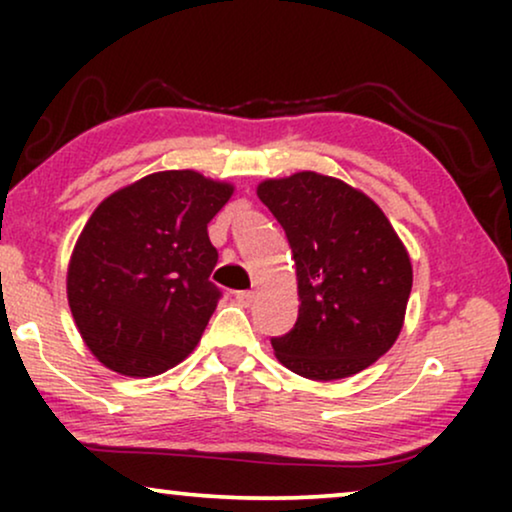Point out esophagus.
<instances>
[{"instance_id":"obj_1","label":"esophagus","mask_w":512,"mask_h":512,"mask_svg":"<svg viewBox=\"0 0 512 512\" xmlns=\"http://www.w3.org/2000/svg\"><path fill=\"white\" fill-rule=\"evenodd\" d=\"M235 298H237V303H240V305L249 307L256 300V291H237Z\"/></svg>"}]
</instances>
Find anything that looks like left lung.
<instances>
[{"label": "left lung", "mask_w": 512, "mask_h": 512, "mask_svg": "<svg viewBox=\"0 0 512 512\" xmlns=\"http://www.w3.org/2000/svg\"><path fill=\"white\" fill-rule=\"evenodd\" d=\"M284 228L298 277V321L272 338L279 363L307 380H340L387 354L403 328L412 265L366 193L317 172L258 184Z\"/></svg>", "instance_id": "1"}]
</instances>
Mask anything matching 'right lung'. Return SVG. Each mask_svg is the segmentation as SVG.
Returning a JSON list of instances; mask_svg holds the SVG:
<instances>
[{"mask_svg": "<svg viewBox=\"0 0 512 512\" xmlns=\"http://www.w3.org/2000/svg\"><path fill=\"white\" fill-rule=\"evenodd\" d=\"M230 195L223 181L167 170L97 205L67 270L69 310L97 361L151 377L193 352L221 298L207 223Z\"/></svg>", "mask_w": 512, "mask_h": 512, "instance_id": "add662e5", "label": "right lung"}]
</instances>
